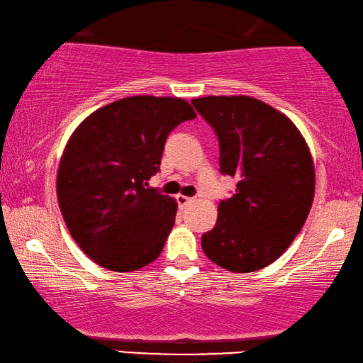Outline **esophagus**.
<instances>
[{
    "instance_id": "34e87169",
    "label": "esophagus",
    "mask_w": 363,
    "mask_h": 363,
    "mask_svg": "<svg viewBox=\"0 0 363 363\" xmlns=\"http://www.w3.org/2000/svg\"><path fill=\"white\" fill-rule=\"evenodd\" d=\"M175 200H177V203H178V206L183 208V206H186L188 203H190V201L193 200V198H188V196H185V195H177Z\"/></svg>"
}]
</instances>
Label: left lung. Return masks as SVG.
<instances>
[{
    "instance_id": "left-lung-1",
    "label": "left lung",
    "mask_w": 363,
    "mask_h": 363,
    "mask_svg": "<svg viewBox=\"0 0 363 363\" xmlns=\"http://www.w3.org/2000/svg\"><path fill=\"white\" fill-rule=\"evenodd\" d=\"M220 143V172L236 190L218 205V220L201 236L215 264L252 272L274 262L304 226L314 200V163L294 123L245 96L193 99Z\"/></svg>"
}]
</instances>
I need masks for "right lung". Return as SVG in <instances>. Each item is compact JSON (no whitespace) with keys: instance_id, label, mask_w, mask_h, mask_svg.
<instances>
[{"instance_id":"right-lung-1","label":"right lung","mask_w":363,"mask_h":363,"mask_svg":"<svg viewBox=\"0 0 363 363\" xmlns=\"http://www.w3.org/2000/svg\"><path fill=\"white\" fill-rule=\"evenodd\" d=\"M195 117L183 99L135 96L99 108L72 133L57 200L69 233L99 266L130 272L160 256L177 203L148 180L170 132Z\"/></svg>"}]
</instances>
